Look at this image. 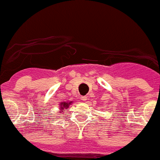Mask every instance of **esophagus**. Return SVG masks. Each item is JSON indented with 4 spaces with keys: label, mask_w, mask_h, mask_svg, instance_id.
I'll return each instance as SVG.
<instances>
[{
    "label": "esophagus",
    "mask_w": 160,
    "mask_h": 160,
    "mask_svg": "<svg viewBox=\"0 0 160 160\" xmlns=\"http://www.w3.org/2000/svg\"><path fill=\"white\" fill-rule=\"evenodd\" d=\"M81 100L82 101V102H86L87 97H85V96H82V97H81Z\"/></svg>",
    "instance_id": "obj_1"
}]
</instances>
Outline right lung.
<instances>
[{"label": "right lung", "instance_id": "right-lung-1", "mask_svg": "<svg viewBox=\"0 0 160 160\" xmlns=\"http://www.w3.org/2000/svg\"><path fill=\"white\" fill-rule=\"evenodd\" d=\"M72 102H61L59 104V109L60 112H63V110L66 109V108H68L69 107V106L71 104H72Z\"/></svg>", "mask_w": 160, "mask_h": 160}]
</instances>
